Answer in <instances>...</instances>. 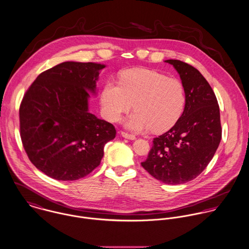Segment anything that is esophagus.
Listing matches in <instances>:
<instances>
[{
  "label": "esophagus",
  "mask_w": 249,
  "mask_h": 249,
  "mask_svg": "<svg viewBox=\"0 0 249 249\" xmlns=\"http://www.w3.org/2000/svg\"><path fill=\"white\" fill-rule=\"evenodd\" d=\"M121 136H122L123 138H128V139H131V140H134V139H136V138H137L135 135H133V134H129V133L124 132V131H121Z\"/></svg>",
  "instance_id": "obj_1"
}]
</instances>
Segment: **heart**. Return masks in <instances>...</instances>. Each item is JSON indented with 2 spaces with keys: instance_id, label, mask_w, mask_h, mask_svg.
Returning <instances> with one entry per match:
<instances>
[{
  "instance_id": "1",
  "label": "heart",
  "mask_w": 249,
  "mask_h": 249,
  "mask_svg": "<svg viewBox=\"0 0 249 249\" xmlns=\"http://www.w3.org/2000/svg\"><path fill=\"white\" fill-rule=\"evenodd\" d=\"M135 103L136 111L126 125L136 132L152 129L162 133L171 129L181 117L186 94L182 83L162 73L145 69L124 72L119 83L108 81L101 93V105L105 116L119 121Z\"/></svg>"
}]
</instances>
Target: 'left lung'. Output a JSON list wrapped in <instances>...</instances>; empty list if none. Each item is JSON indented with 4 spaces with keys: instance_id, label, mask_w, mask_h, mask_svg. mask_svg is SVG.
I'll list each match as a JSON object with an SVG mask.
<instances>
[{
    "instance_id": "obj_1",
    "label": "left lung",
    "mask_w": 249,
    "mask_h": 249,
    "mask_svg": "<svg viewBox=\"0 0 249 249\" xmlns=\"http://www.w3.org/2000/svg\"><path fill=\"white\" fill-rule=\"evenodd\" d=\"M165 62L179 74L186 104L179 120L154 138L141 166L163 183L180 184L196 178L213 159L221 142L220 108L211 86L196 68L180 60Z\"/></svg>"
}]
</instances>
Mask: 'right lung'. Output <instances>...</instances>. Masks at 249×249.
I'll return each mask as SVG.
<instances>
[{"instance_id":"right-lung-1","label":"right lung","mask_w":249,"mask_h":249,"mask_svg":"<svg viewBox=\"0 0 249 249\" xmlns=\"http://www.w3.org/2000/svg\"><path fill=\"white\" fill-rule=\"evenodd\" d=\"M104 65L64 62L40 73L20 105V136L29 160L57 180L82 178L99 166L114 126L89 111Z\"/></svg>"}]
</instances>
